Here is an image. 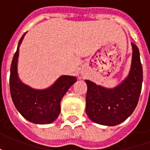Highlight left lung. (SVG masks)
Segmentation results:
<instances>
[{"label": "left lung", "instance_id": "obj_1", "mask_svg": "<svg viewBox=\"0 0 150 150\" xmlns=\"http://www.w3.org/2000/svg\"><path fill=\"white\" fill-rule=\"evenodd\" d=\"M133 54L128 76L116 87L108 88L85 80L88 86L86 113L96 124L115 126L125 121L134 111L140 96L143 68L139 51L131 43Z\"/></svg>", "mask_w": 150, "mask_h": 150}]
</instances>
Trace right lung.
Returning a JSON list of instances; mask_svg holds the SVG:
<instances>
[{
	"instance_id": "1",
	"label": "right lung",
	"mask_w": 150,
	"mask_h": 150,
	"mask_svg": "<svg viewBox=\"0 0 150 150\" xmlns=\"http://www.w3.org/2000/svg\"><path fill=\"white\" fill-rule=\"evenodd\" d=\"M26 33L20 39L11 65L10 90L18 112L31 123L47 124L54 122L61 111V101L77 78L62 75L45 89H35L21 82L17 71L19 48Z\"/></svg>"
}]
</instances>
